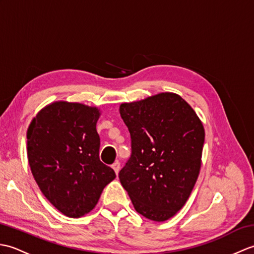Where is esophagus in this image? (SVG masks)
Returning a JSON list of instances; mask_svg holds the SVG:
<instances>
[{"label":"esophagus","instance_id":"esophagus-1","mask_svg":"<svg viewBox=\"0 0 254 254\" xmlns=\"http://www.w3.org/2000/svg\"><path fill=\"white\" fill-rule=\"evenodd\" d=\"M112 169L115 170V172L118 175L119 171H120V163H119V161H116V163L112 165Z\"/></svg>","mask_w":254,"mask_h":254}]
</instances>
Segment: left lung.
<instances>
[{"instance_id":"obj_1","label":"left lung","mask_w":254,"mask_h":254,"mask_svg":"<svg viewBox=\"0 0 254 254\" xmlns=\"http://www.w3.org/2000/svg\"><path fill=\"white\" fill-rule=\"evenodd\" d=\"M132 155L119 172L137 213L166 222L188 201L202 165L205 131L193 108L175 93L124 102Z\"/></svg>"}]
</instances>
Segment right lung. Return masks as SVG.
<instances>
[{"instance_id": "obj_1", "label": "right lung", "mask_w": 254, "mask_h": 254, "mask_svg": "<svg viewBox=\"0 0 254 254\" xmlns=\"http://www.w3.org/2000/svg\"><path fill=\"white\" fill-rule=\"evenodd\" d=\"M97 107L55 101L32 119L27 156L38 187L59 212L78 218L89 213L116 178L99 159Z\"/></svg>"}]
</instances>
